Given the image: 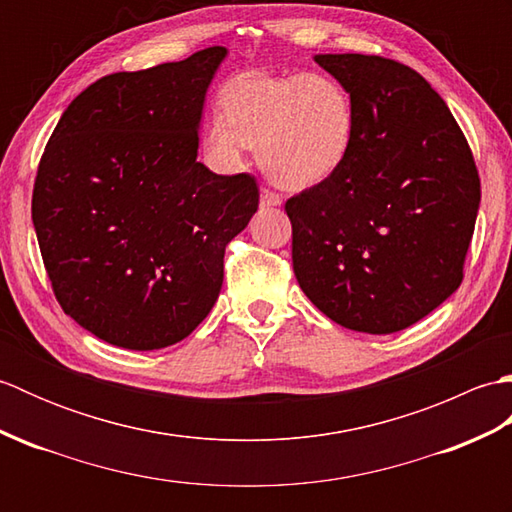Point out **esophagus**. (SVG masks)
Wrapping results in <instances>:
<instances>
[{
    "label": "esophagus",
    "mask_w": 512,
    "mask_h": 512,
    "mask_svg": "<svg viewBox=\"0 0 512 512\" xmlns=\"http://www.w3.org/2000/svg\"><path fill=\"white\" fill-rule=\"evenodd\" d=\"M259 204L262 206H281V198L279 195L275 193V191H270V189H266V187H262V191H259Z\"/></svg>",
    "instance_id": "34e87169"
}]
</instances>
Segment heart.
Returning <instances> with one entry per match:
<instances>
[{
	"instance_id": "b5f03b06",
	"label": "heart",
	"mask_w": 512,
	"mask_h": 512,
	"mask_svg": "<svg viewBox=\"0 0 512 512\" xmlns=\"http://www.w3.org/2000/svg\"><path fill=\"white\" fill-rule=\"evenodd\" d=\"M356 107L341 81L323 72L244 74L226 85L222 114L202 125V149L220 169L242 165L244 147L279 187L301 191L328 182L350 158Z\"/></svg>"
}]
</instances>
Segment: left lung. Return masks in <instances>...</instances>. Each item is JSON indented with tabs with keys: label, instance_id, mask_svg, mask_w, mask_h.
I'll return each instance as SVG.
<instances>
[{
	"label": "left lung",
	"instance_id": "1",
	"mask_svg": "<svg viewBox=\"0 0 512 512\" xmlns=\"http://www.w3.org/2000/svg\"><path fill=\"white\" fill-rule=\"evenodd\" d=\"M356 107L343 169L286 202L292 268L347 330L391 334L462 284L480 178L447 103L422 76L372 54H314Z\"/></svg>",
	"mask_w": 512,
	"mask_h": 512
}]
</instances>
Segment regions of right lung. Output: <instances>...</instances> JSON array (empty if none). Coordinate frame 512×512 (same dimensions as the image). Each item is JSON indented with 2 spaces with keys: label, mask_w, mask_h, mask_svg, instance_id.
Instances as JSON below:
<instances>
[{
  "label": "right lung",
  "mask_w": 512,
  "mask_h": 512,
  "mask_svg": "<svg viewBox=\"0 0 512 512\" xmlns=\"http://www.w3.org/2000/svg\"><path fill=\"white\" fill-rule=\"evenodd\" d=\"M228 50L103 76L68 105L43 151L32 224L65 314L125 350L198 328L224 248L259 204L253 176L198 162L206 92Z\"/></svg>",
  "instance_id": "add662e5"
}]
</instances>
